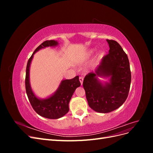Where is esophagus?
<instances>
[{
	"mask_svg": "<svg viewBox=\"0 0 153 153\" xmlns=\"http://www.w3.org/2000/svg\"><path fill=\"white\" fill-rule=\"evenodd\" d=\"M79 80H80V83H81V84L82 85L83 81H84V78H83L82 76H80V77H79Z\"/></svg>",
	"mask_w": 153,
	"mask_h": 153,
	"instance_id": "esophagus-1",
	"label": "esophagus"
}]
</instances>
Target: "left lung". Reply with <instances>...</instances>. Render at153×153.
<instances>
[{
  "label": "left lung",
  "instance_id": "8db88e82",
  "mask_svg": "<svg viewBox=\"0 0 153 153\" xmlns=\"http://www.w3.org/2000/svg\"><path fill=\"white\" fill-rule=\"evenodd\" d=\"M109 53L103 57L95 73H90L83 82L88 105L96 112L108 113L120 107L128 98L131 75L126 53L117 41L106 39ZM98 76H110V83L103 85Z\"/></svg>",
  "mask_w": 153,
  "mask_h": 153
}]
</instances>
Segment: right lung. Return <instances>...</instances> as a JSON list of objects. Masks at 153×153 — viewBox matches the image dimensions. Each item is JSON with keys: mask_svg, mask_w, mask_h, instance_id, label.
Masks as SVG:
<instances>
[{"mask_svg": "<svg viewBox=\"0 0 153 153\" xmlns=\"http://www.w3.org/2000/svg\"><path fill=\"white\" fill-rule=\"evenodd\" d=\"M57 44L55 40H47L34 50L27 62L25 80L26 93L32 108L41 116L52 119H59L68 112L69 101L75 89L81 85L78 76L70 80H64L62 81L58 90L53 95L43 100L36 98L32 91L29 84V68L34 54L41 48L56 46Z\"/></svg>", "mask_w": 153, "mask_h": 153, "instance_id": "right-lung-1", "label": "right lung"}]
</instances>
